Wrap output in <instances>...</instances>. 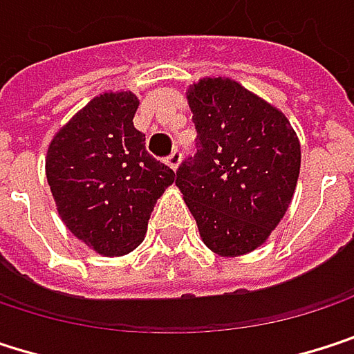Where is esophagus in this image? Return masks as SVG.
Listing matches in <instances>:
<instances>
[{
    "label": "esophagus",
    "mask_w": 354,
    "mask_h": 354,
    "mask_svg": "<svg viewBox=\"0 0 354 354\" xmlns=\"http://www.w3.org/2000/svg\"><path fill=\"white\" fill-rule=\"evenodd\" d=\"M171 169H177L179 167V162H181V150L179 148H175L169 156H167V160H165Z\"/></svg>",
    "instance_id": "34e87169"
}]
</instances>
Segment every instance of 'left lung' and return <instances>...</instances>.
I'll return each mask as SVG.
<instances>
[{"label":"left lung","mask_w":354,"mask_h":354,"mask_svg":"<svg viewBox=\"0 0 354 354\" xmlns=\"http://www.w3.org/2000/svg\"><path fill=\"white\" fill-rule=\"evenodd\" d=\"M196 154L177 169V187L202 241L218 256H243L284 216L299 177L301 148L288 119L229 78L187 90Z\"/></svg>","instance_id":"obj_1"}]
</instances>
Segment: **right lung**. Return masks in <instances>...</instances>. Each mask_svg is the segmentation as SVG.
<instances>
[{"label":"right lung","instance_id":"obj_1","mask_svg":"<svg viewBox=\"0 0 354 354\" xmlns=\"http://www.w3.org/2000/svg\"><path fill=\"white\" fill-rule=\"evenodd\" d=\"M136 109L131 92L100 94L47 152V181L62 221L102 256H123L142 243L156 200L177 179L148 154L146 136L133 127Z\"/></svg>","mask_w":354,"mask_h":354}]
</instances>
